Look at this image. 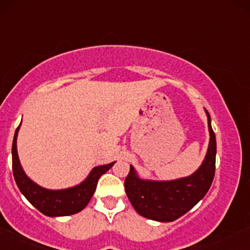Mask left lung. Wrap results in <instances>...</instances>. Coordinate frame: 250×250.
<instances>
[{"mask_svg": "<svg viewBox=\"0 0 250 250\" xmlns=\"http://www.w3.org/2000/svg\"><path fill=\"white\" fill-rule=\"evenodd\" d=\"M205 112L209 131L208 148L203 163L190 176L173 180L142 179L130 165L125 188L140 215L159 222L174 221L197 205L209 190L215 172L216 142L211 116L206 109Z\"/></svg>", "mask_w": 250, "mask_h": 250, "instance_id": "1", "label": "left lung"}]
</instances>
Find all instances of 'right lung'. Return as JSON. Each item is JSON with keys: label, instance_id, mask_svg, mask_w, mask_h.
<instances>
[{"label": "right lung", "instance_id": "right-lung-1", "mask_svg": "<svg viewBox=\"0 0 250 250\" xmlns=\"http://www.w3.org/2000/svg\"><path fill=\"white\" fill-rule=\"evenodd\" d=\"M20 127L21 125L15 131L11 155L14 178L22 194L32 206L47 216H66L83 211L94 194L99 178L106 173L115 164V162L93 167L85 180L72 188L62 190H49L42 188L26 176L21 165L17 154V135Z\"/></svg>", "mask_w": 250, "mask_h": 250}]
</instances>
